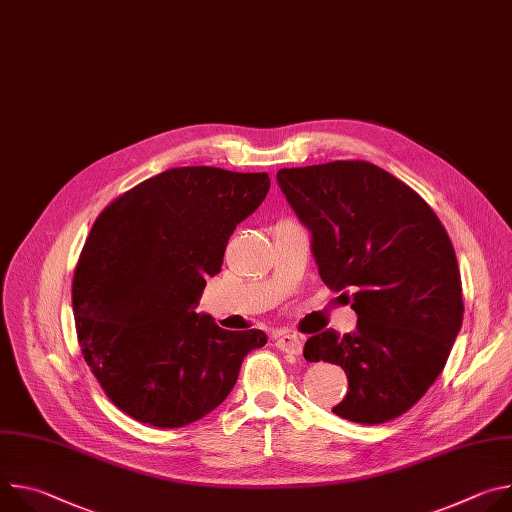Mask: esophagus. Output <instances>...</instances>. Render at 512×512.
<instances>
[{
	"label": "esophagus",
	"instance_id": "esophagus-1",
	"mask_svg": "<svg viewBox=\"0 0 512 512\" xmlns=\"http://www.w3.org/2000/svg\"><path fill=\"white\" fill-rule=\"evenodd\" d=\"M275 346L281 350V352H287V354H294L298 356L302 352V338L298 334H279L275 336Z\"/></svg>",
	"mask_w": 512,
	"mask_h": 512
}]
</instances>
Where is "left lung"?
Listing matches in <instances>:
<instances>
[{
  "label": "left lung",
  "instance_id": "1",
  "mask_svg": "<svg viewBox=\"0 0 512 512\" xmlns=\"http://www.w3.org/2000/svg\"><path fill=\"white\" fill-rule=\"evenodd\" d=\"M277 182L312 231L322 281L352 291L356 332L326 330L304 348L306 360L338 364L348 377L332 411L362 425L403 415L444 371L462 326V279L444 225L371 162L283 168Z\"/></svg>",
  "mask_w": 512,
  "mask_h": 512
}]
</instances>
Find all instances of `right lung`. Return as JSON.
Segmentation results:
<instances>
[{
    "instance_id": "add662e5",
    "label": "right lung",
    "mask_w": 512,
    "mask_h": 512,
    "mask_svg": "<svg viewBox=\"0 0 512 512\" xmlns=\"http://www.w3.org/2000/svg\"><path fill=\"white\" fill-rule=\"evenodd\" d=\"M269 176L210 166L166 170L115 198L81 251L72 310L85 362L135 421L184 427L221 405L263 330L231 332L194 312L229 237Z\"/></svg>"
}]
</instances>
